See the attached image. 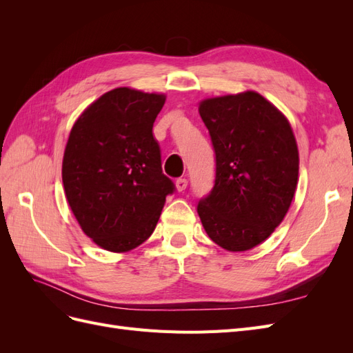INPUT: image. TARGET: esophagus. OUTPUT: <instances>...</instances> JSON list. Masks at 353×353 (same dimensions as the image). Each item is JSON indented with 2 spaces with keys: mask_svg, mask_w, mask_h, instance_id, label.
<instances>
[{
  "mask_svg": "<svg viewBox=\"0 0 353 353\" xmlns=\"http://www.w3.org/2000/svg\"><path fill=\"white\" fill-rule=\"evenodd\" d=\"M187 185H188V181L185 178H178L176 179V188H178V191H184L187 188Z\"/></svg>",
  "mask_w": 353,
  "mask_h": 353,
  "instance_id": "34e87169",
  "label": "esophagus"
}]
</instances>
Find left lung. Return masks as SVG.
Listing matches in <instances>:
<instances>
[{
	"label": "left lung",
	"mask_w": 353,
	"mask_h": 353,
	"mask_svg": "<svg viewBox=\"0 0 353 353\" xmlns=\"http://www.w3.org/2000/svg\"><path fill=\"white\" fill-rule=\"evenodd\" d=\"M199 113L216 162L213 188L197 205L203 227L222 249H253L292 205L299 176L292 126L254 91L203 100Z\"/></svg>",
	"instance_id": "obj_1"
}]
</instances>
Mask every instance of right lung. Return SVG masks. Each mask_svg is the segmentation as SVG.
I'll return each instance as SVG.
<instances>
[{
    "label": "right lung",
    "instance_id": "1",
    "mask_svg": "<svg viewBox=\"0 0 353 353\" xmlns=\"http://www.w3.org/2000/svg\"><path fill=\"white\" fill-rule=\"evenodd\" d=\"M165 100L116 88L88 105L70 131L61 168L66 199L82 231L105 250L144 243L175 191L153 135Z\"/></svg>",
    "mask_w": 353,
    "mask_h": 353
}]
</instances>
